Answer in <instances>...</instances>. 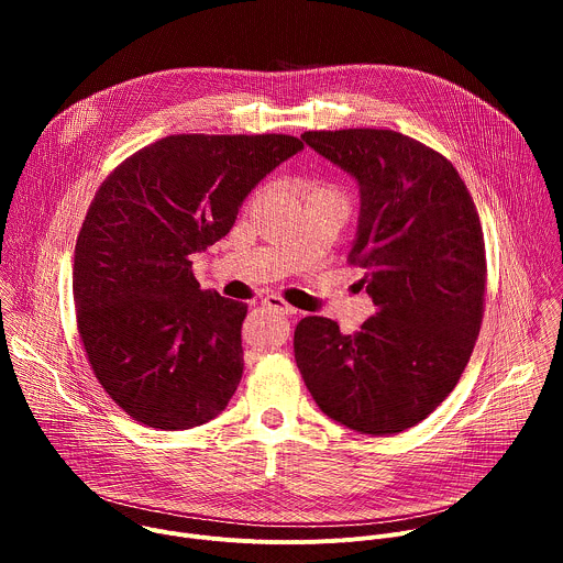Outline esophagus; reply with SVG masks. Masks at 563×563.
<instances>
[{"label": "esophagus", "mask_w": 563, "mask_h": 563, "mask_svg": "<svg viewBox=\"0 0 563 563\" xmlns=\"http://www.w3.org/2000/svg\"><path fill=\"white\" fill-rule=\"evenodd\" d=\"M263 305H265L267 309H274V311L283 313V316H294V313H296V309H294L291 305H287L283 298H278V296H267V298L263 300Z\"/></svg>", "instance_id": "esophagus-1"}]
</instances>
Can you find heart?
<instances>
[{"label":"heart","instance_id":"obj_1","mask_svg":"<svg viewBox=\"0 0 563 563\" xmlns=\"http://www.w3.org/2000/svg\"><path fill=\"white\" fill-rule=\"evenodd\" d=\"M318 191H330V189H328V187H313L311 194H318Z\"/></svg>","mask_w":563,"mask_h":563}]
</instances>
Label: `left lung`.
<instances>
[{"instance_id": "1", "label": "left lung", "mask_w": 563, "mask_h": 563, "mask_svg": "<svg viewBox=\"0 0 563 563\" xmlns=\"http://www.w3.org/2000/svg\"><path fill=\"white\" fill-rule=\"evenodd\" d=\"M316 153L361 194L350 261L376 305L356 334L323 316L294 332V356L316 406L361 434L404 432L459 383L484 318L486 245L450 159L389 129L307 131Z\"/></svg>"}]
</instances>
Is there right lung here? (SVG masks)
Masks as SVG:
<instances>
[{
    "label": "right lung",
    "mask_w": 563,
    "mask_h": 563,
    "mask_svg": "<svg viewBox=\"0 0 563 563\" xmlns=\"http://www.w3.org/2000/svg\"><path fill=\"white\" fill-rule=\"evenodd\" d=\"M294 135H169L102 183L73 258V300L96 378L137 423L189 430L243 376L247 305L200 289L191 254L218 243Z\"/></svg>",
    "instance_id": "1"
}]
</instances>
